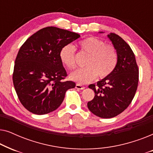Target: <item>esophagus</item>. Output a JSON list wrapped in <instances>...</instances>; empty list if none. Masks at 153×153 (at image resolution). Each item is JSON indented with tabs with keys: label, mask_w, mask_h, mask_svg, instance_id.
<instances>
[{
	"label": "esophagus",
	"mask_w": 153,
	"mask_h": 153,
	"mask_svg": "<svg viewBox=\"0 0 153 153\" xmlns=\"http://www.w3.org/2000/svg\"><path fill=\"white\" fill-rule=\"evenodd\" d=\"M75 88H76L78 89V90H83V89L85 88V87L83 86V85H80V84H76V86H75Z\"/></svg>",
	"instance_id": "esophagus-1"
}]
</instances>
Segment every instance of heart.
<instances>
[{
  "mask_svg": "<svg viewBox=\"0 0 153 153\" xmlns=\"http://www.w3.org/2000/svg\"><path fill=\"white\" fill-rule=\"evenodd\" d=\"M81 53L88 56L85 68L79 69L70 74V79L75 82L85 84L91 82L97 76L104 79L111 74L118 63V54L113 46L95 37H87L79 43ZM76 49L70 45H65L59 52L61 63L69 70L76 67Z\"/></svg>",
  "mask_w": 153,
  "mask_h": 153,
  "instance_id": "1",
  "label": "heart"
}]
</instances>
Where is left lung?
I'll return each mask as SVG.
<instances>
[{"instance_id": "1", "label": "left lung", "mask_w": 153, "mask_h": 153, "mask_svg": "<svg viewBox=\"0 0 153 153\" xmlns=\"http://www.w3.org/2000/svg\"><path fill=\"white\" fill-rule=\"evenodd\" d=\"M108 37L116 50L118 63L109 76L89 85L95 97L87 104L93 114L102 118H114L124 111L132 101L139 83V68L130 47L115 33Z\"/></svg>"}]
</instances>
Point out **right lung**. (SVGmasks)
Here are the masks:
<instances>
[{"label":"right lung","instance_id":"obj_1","mask_svg":"<svg viewBox=\"0 0 153 153\" xmlns=\"http://www.w3.org/2000/svg\"><path fill=\"white\" fill-rule=\"evenodd\" d=\"M79 37L64 29L46 27L21 47L12 79L19 100L30 112L43 115L53 111L62 104L66 91L75 87L73 81H64L67 72L59 52Z\"/></svg>","mask_w":153,"mask_h":153}]
</instances>
